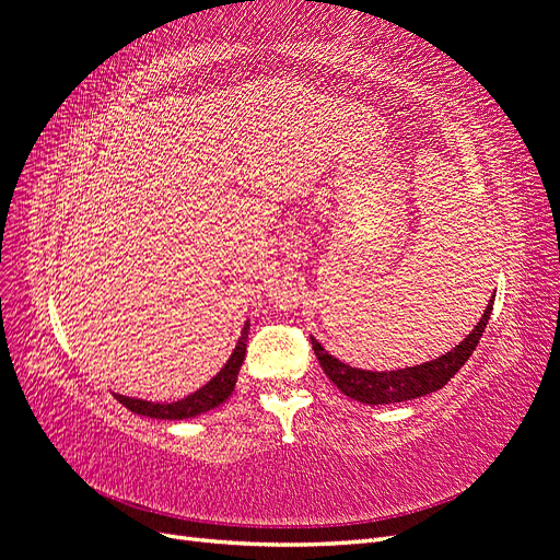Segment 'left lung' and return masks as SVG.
<instances>
[{
  "label": "left lung",
  "mask_w": 560,
  "mask_h": 560,
  "mask_svg": "<svg viewBox=\"0 0 560 560\" xmlns=\"http://www.w3.org/2000/svg\"><path fill=\"white\" fill-rule=\"evenodd\" d=\"M493 301L495 296L490 299L483 317L479 319V325L471 329V334L460 346L442 354V358L418 364V366H409V369H397V371L354 369L343 364L341 360H336L334 354H329L315 341V338H311V343L317 354V362L322 364V369H325V374L343 395L371 406L397 404V401L436 393V389H442L457 374V371H460V366L469 360V354L479 346V338L490 319V311H493Z\"/></svg>",
  "instance_id": "1"
}]
</instances>
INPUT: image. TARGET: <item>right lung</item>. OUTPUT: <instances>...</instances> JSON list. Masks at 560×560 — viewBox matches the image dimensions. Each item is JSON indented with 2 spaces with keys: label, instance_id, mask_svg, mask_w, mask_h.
Returning <instances> with one entry per match:
<instances>
[{
  "label": "right lung",
  "instance_id": "1",
  "mask_svg": "<svg viewBox=\"0 0 560 560\" xmlns=\"http://www.w3.org/2000/svg\"><path fill=\"white\" fill-rule=\"evenodd\" d=\"M247 334H249V325H245V329L238 338V346H235L233 354L229 358V362L222 366V371H219V374L208 385H202L189 397H184V399L173 401V404H156V401L132 399V397H124V395H114V397L121 401L126 409H130L132 413L159 418V420H184V418H194V416H200L206 411H212L214 406L224 404L231 397L235 381H238V371L243 366L245 352H247Z\"/></svg>",
  "mask_w": 560,
  "mask_h": 560
}]
</instances>
